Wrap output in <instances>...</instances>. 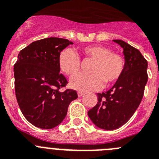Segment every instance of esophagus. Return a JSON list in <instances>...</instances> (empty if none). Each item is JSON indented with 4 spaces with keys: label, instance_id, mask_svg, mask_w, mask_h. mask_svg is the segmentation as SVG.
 <instances>
[{
    "label": "esophagus",
    "instance_id": "34e87169",
    "mask_svg": "<svg viewBox=\"0 0 159 159\" xmlns=\"http://www.w3.org/2000/svg\"><path fill=\"white\" fill-rule=\"evenodd\" d=\"M77 94H78L79 97H81V96H83V95H84V93L83 92H77Z\"/></svg>",
    "mask_w": 159,
    "mask_h": 159
}]
</instances>
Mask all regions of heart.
<instances>
[{
  "label": "heart",
  "mask_w": 159,
  "mask_h": 159,
  "mask_svg": "<svg viewBox=\"0 0 159 159\" xmlns=\"http://www.w3.org/2000/svg\"><path fill=\"white\" fill-rule=\"evenodd\" d=\"M83 56L93 60L90 67L91 74L79 73L70 80L71 88L80 91H96L109 86L121 78L126 67L123 55L112 52L102 45H91L81 49ZM60 69L67 75H72L80 69L81 62L78 54L71 48H65L58 57Z\"/></svg>",
  "instance_id": "b5f03b06"
}]
</instances>
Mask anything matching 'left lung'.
Listing matches in <instances>:
<instances>
[{
  "mask_svg": "<svg viewBox=\"0 0 159 159\" xmlns=\"http://www.w3.org/2000/svg\"><path fill=\"white\" fill-rule=\"evenodd\" d=\"M123 48L126 67L123 75L110 90L98 93L97 104L88 114L101 129L112 130L128 121L139 106L148 80L147 61L135 48L114 40Z\"/></svg>",
  "mask_w": 159,
  "mask_h": 159,
  "instance_id": "left-lung-1",
  "label": "left lung"
}]
</instances>
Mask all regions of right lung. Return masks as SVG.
I'll use <instances>...</instances> for the list:
<instances>
[{"mask_svg":"<svg viewBox=\"0 0 159 159\" xmlns=\"http://www.w3.org/2000/svg\"><path fill=\"white\" fill-rule=\"evenodd\" d=\"M72 43L63 38H45L32 42L18 54L14 64L16 97L25 119L35 127L58 126L70 102L78 98L75 90L60 91L67 81L60 73L59 55Z\"/></svg>","mask_w":159,"mask_h":159,"instance_id":"add662e5","label":"right lung"}]
</instances>
